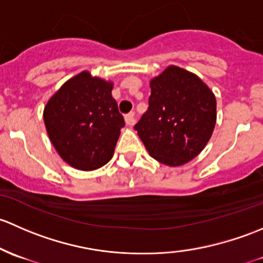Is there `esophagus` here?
Instances as JSON below:
<instances>
[{"mask_svg":"<svg viewBox=\"0 0 263 263\" xmlns=\"http://www.w3.org/2000/svg\"><path fill=\"white\" fill-rule=\"evenodd\" d=\"M125 123L128 125H134L135 124V114L134 112H129L125 115Z\"/></svg>","mask_w":263,"mask_h":263,"instance_id":"esophagus-1","label":"esophagus"}]
</instances>
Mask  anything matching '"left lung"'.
I'll use <instances>...</instances> for the list:
<instances>
[{
  "label": "left lung",
  "instance_id": "left-lung-1",
  "mask_svg": "<svg viewBox=\"0 0 263 263\" xmlns=\"http://www.w3.org/2000/svg\"><path fill=\"white\" fill-rule=\"evenodd\" d=\"M149 86V107L135 130L151 157L166 166H182L212 138L215 95L195 73L177 66L167 67Z\"/></svg>",
  "mask_w": 263,
  "mask_h": 263
}]
</instances>
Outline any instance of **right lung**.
<instances>
[{"mask_svg":"<svg viewBox=\"0 0 263 263\" xmlns=\"http://www.w3.org/2000/svg\"><path fill=\"white\" fill-rule=\"evenodd\" d=\"M111 81L83 71L62 85L44 107L49 139L64 162L93 171L112 158L125 125L112 97Z\"/></svg>","mask_w":263,"mask_h":263,"instance_id":"obj_1","label":"right lung"}]
</instances>
